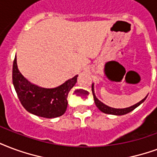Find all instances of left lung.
I'll return each mask as SVG.
<instances>
[{"label": "left lung", "instance_id": "obj_1", "mask_svg": "<svg viewBox=\"0 0 157 157\" xmlns=\"http://www.w3.org/2000/svg\"><path fill=\"white\" fill-rule=\"evenodd\" d=\"M92 93H93V97H94V101L96 103V106L98 107L100 111H101L102 112L104 113H106V114H111V115H117V116H121V115H125L126 113H129L132 111H133L135 108H136L139 105H140L142 102L146 100V98H144L143 100H141L140 102L136 103V105H132V106H130V107L124 108V109H116V108H111L109 107L107 105H105V104H103L102 102H101L99 100L97 99L95 96V93H94V89H93V85H92Z\"/></svg>", "mask_w": 157, "mask_h": 157}]
</instances>
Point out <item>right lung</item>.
I'll return each instance as SVG.
<instances>
[{"label": "right lung", "mask_w": 157, "mask_h": 157, "mask_svg": "<svg viewBox=\"0 0 157 157\" xmlns=\"http://www.w3.org/2000/svg\"><path fill=\"white\" fill-rule=\"evenodd\" d=\"M77 76L70 79L60 86L52 89L41 88L31 84L18 70L17 57L12 68V82L20 101L26 111L44 118H55L65 113L67 96L75 86Z\"/></svg>", "instance_id": "obj_1"}]
</instances>
